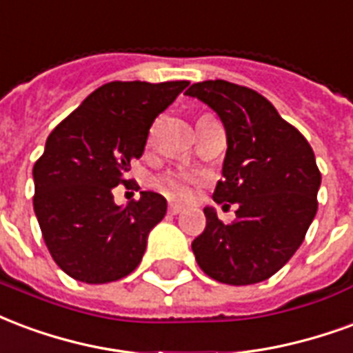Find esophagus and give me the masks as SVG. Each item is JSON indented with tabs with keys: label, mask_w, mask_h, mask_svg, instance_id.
<instances>
[{
	"label": "esophagus",
	"mask_w": 353,
	"mask_h": 353,
	"mask_svg": "<svg viewBox=\"0 0 353 353\" xmlns=\"http://www.w3.org/2000/svg\"><path fill=\"white\" fill-rule=\"evenodd\" d=\"M182 210H184L182 205H176V203H171V205H169V212H171V214H180Z\"/></svg>",
	"instance_id": "34e87169"
}]
</instances>
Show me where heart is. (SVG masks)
<instances>
[{
    "mask_svg": "<svg viewBox=\"0 0 353 353\" xmlns=\"http://www.w3.org/2000/svg\"><path fill=\"white\" fill-rule=\"evenodd\" d=\"M192 176L180 173H167L156 179V188L171 199H184L190 194Z\"/></svg>",
    "mask_w": 353,
    "mask_h": 353,
    "instance_id": "b5f03b06",
    "label": "heart"
}]
</instances>
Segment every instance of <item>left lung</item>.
Masks as SVG:
<instances>
[{
    "mask_svg": "<svg viewBox=\"0 0 353 353\" xmlns=\"http://www.w3.org/2000/svg\"><path fill=\"white\" fill-rule=\"evenodd\" d=\"M186 95L222 120L228 150L216 203H236L235 222L205 207L207 228L192 243L205 274L222 284L271 279L307 235L318 210L321 174L307 139L263 95L228 81L192 84Z\"/></svg>",
    "mask_w": 353,
    "mask_h": 353,
    "instance_id": "left-lung-1",
    "label": "left lung"
}]
</instances>
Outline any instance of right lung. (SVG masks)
<instances>
[{
    "instance_id": "right-lung-1",
    "label": "right lung",
    "mask_w": 353,
    "mask_h": 353,
    "mask_svg": "<svg viewBox=\"0 0 353 353\" xmlns=\"http://www.w3.org/2000/svg\"><path fill=\"white\" fill-rule=\"evenodd\" d=\"M188 84H103L46 139L33 165V210L50 256L71 279L107 284L141 263L165 197L141 192L139 201L118 207L112 188L130 184L125 173L143 156L150 125Z\"/></svg>"
}]
</instances>
